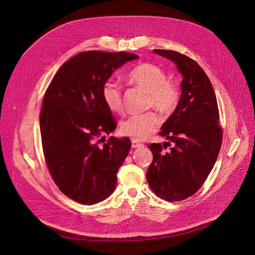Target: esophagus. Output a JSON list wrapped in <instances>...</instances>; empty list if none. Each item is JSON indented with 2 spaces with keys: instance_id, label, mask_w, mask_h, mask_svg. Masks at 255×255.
Listing matches in <instances>:
<instances>
[{
  "instance_id": "esophagus-1",
  "label": "esophagus",
  "mask_w": 255,
  "mask_h": 255,
  "mask_svg": "<svg viewBox=\"0 0 255 255\" xmlns=\"http://www.w3.org/2000/svg\"><path fill=\"white\" fill-rule=\"evenodd\" d=\"M131 145H132L133 148H137V147H141L143 144L140 143V142H138L137 140L132 139V140H131Z\"/></svg>"
}]
</instances>
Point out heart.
Listing matches in <instances>:
<instances>
[{"mask_svg": "<svg viewBox=\"0 0 255 255\" xmlns=\"http://www.w3.org/2000/svg\"><path fill=\"white\" fill-rule=\"evenodd\" d=\"M129 83L147 91L146 107L154 108L161 114L169 116L175 112L180 101V91L176 85L168 81L167 73L159 65L141 62L127 74ZM101 97L108 110L113 114L123 111V88L116 80H108L101 89ZM161 123L154 112L132 115L120 123L121 134L135 140H141L157 130Z\"/></svg>", "mask_w": 255, "mask_h": 255, "instance_id": "b5f03b06", "label": "heart"}]
</instances>
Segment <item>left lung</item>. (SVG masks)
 <instances>
[{"label":"left lung","mask_w":255,"mask_h":255,"mask_svg":"<svg viewBox=\"0 0 255 255\" xmlns=\"http://www.w3.org/2000/svg\"><path fill=\"white\" fill-rule=\"evenodd\" d=\"M154 51L172 60L183 79L179 105L159 133L174 145L165 152V143L149 144L152 162L146 179L161 199L182 201L201 188L212 170L222 147L223 129L212 84L198 62L177 51Z\"/></svg>","instance_id":"left-lung-1"}]
</instances>
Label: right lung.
<instances>
[{
    "label": "right lung",
    "instance_id": "obj_1",
    "mask_svg": "<svg viewBox=\"0 0 255 255\" xmlns=\"http://www.w3.org/2000/svg\"><path fill=\"white\" fill-rule=\"evenodd\" d=\"M136 58L129 52L84 51L61 65L43 97L40 129L49 173L66 197L81 204H96L116 189L131 141L103 136L117 122L101 89L115 70Z\"/></svg>",
    "mask_w": 255,
    "mask_h": 255
}]
</instances>
